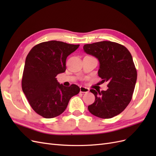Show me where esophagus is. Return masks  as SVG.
Returning <instances> with one entry per match:
<instances>
[{"label": "esophagus", "mask_w": 156, "mask_h": 156, "mask_svg": "<svg viewBox=\"0 0 156 156\" xmlns=\"http://www.w3.org/2000/svg\"><path fill=\"white\" fill-rule=\"evenodd\" d=\"M89 90H90L89 88L87 87H80V92L81 93H88Z\"/></svg>", "instance_id": "34e87169"}]
</instances>
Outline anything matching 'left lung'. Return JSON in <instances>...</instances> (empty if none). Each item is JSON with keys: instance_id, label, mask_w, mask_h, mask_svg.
I'll return each mask as SVG.
<instances>
[{"instance_id": "left-lung-1", "label": "left lung", "mask_w": 156, "mask_h": 156, "mask_svg": "<svg viewBox=\"0 0 156 156\" xmlns=\"http://www.w3.org/2000/svg\"><path fill=\"white\" fill-rule=\"evenodd\" d=\"M83 49L98 59L101 83L108 82L105 91L90 90L95 96V101L88 107V111L101 119L119 115L131 100L137 77L131 53L124 45L110 41L86 44Z\"/></svg>"}]
</instances>
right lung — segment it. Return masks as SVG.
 Returning a JSON list of instances; mask_svg holds the SVG:
<instances>
[{
  "label": "right lung",
  "mask_w": 156,
  "mask_h": 156,
  "mask_svg": "<svg viewBox=\"0 0 156 156\" xmlns=\"http://www.w3.org/2000/svg\"><path fill=\"white\" fill-rule=\"evenodd\" d=\"M79 47L52 40L35 45L27 56L23 91L33 110L45 119L62 114L71 98L80 91L76 84L66 87L56 78L65 72L67 57Z\"/></svg>",
  "instance_id": "obj_1"
}]
</instances>
